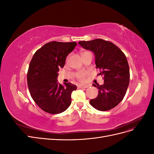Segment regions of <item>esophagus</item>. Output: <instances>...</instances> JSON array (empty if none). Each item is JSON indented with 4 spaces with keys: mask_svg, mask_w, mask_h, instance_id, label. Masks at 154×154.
I'll use <instances>...</instances> for the list:
<instances>
[{
    "mask_svg": "<svg viewBox=\"0 0 154 154\" xmlns=\"http://www.w3.org/2000/svg\"><path fill=\"white\" fill-rule=\"evenodd\" d=\"M89 87V85H80L78 86V88H87V87Z\"/></svg>",
    "mask_w": 154,
    "mask_h": 154,
    "instance_id": "obj_1",
    "label": "esophagus"
}]
</instances>
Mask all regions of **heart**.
Here are the masks:
<instances>
[{
  "label": "heart",
  "mask_w": 154,
  "mask_h": 154,
  "mask_svg": "<svg viewBox=\"0 0 154 154\" xmlns=\"http://www.w3.org/2000/svg\"><path fill=\"white\" fill-rule=\"evenodd\" d=\"M85 53H87V52H84V53H83L82 54ZM85 75H86V74H85V72H80V73H79V74H78L77 77H78V78L80 80L83 81V80H84V79H85Z\"/></svg>",
  "instance_id": "b5f03b06"
}]
</instances>
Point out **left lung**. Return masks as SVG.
<instances>
[{
	"instance_id": "8db88e82",
	"label": "left lung",
	"mask_w": 154,
	"mask_h": 154,
	"mask_svg": "<svg viewBox=\"0 0 154 154\" xmlns=\"http://www.w3.org/2000/svg\"><path fill=\"white\" fill-rule=\"evenodd\" d=\"M78 44L95 56L99 75L104 76V83L92 85L98 88V95L90 100L96 109L106 111L114 108L123 99L129 85L130 71L127 57L117 46L109 41L95 39L80 41Z\"/></svg>"
}]
</instances>
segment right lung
I'll list each match as a JSON object with an SVG mask.
<instances>
[{"label": "right lung", "mask_w": 154, "mask_h": 154, "mask_svg": "<svg viewBox=\"0 0 154 154\" xmlns=\"http://www.w3.org/2000/svg\"><path fill=\"white\" fill-rule=\"evenodd\" d=\"M76 42H51L36 51L27 72V85L31 97L41 109L49 114L63 112L71 103V93L76 86L71 83L62 85L57 78L68 54Z\"/></svg>", "instance_id": "obj_1"}]
</instances>
